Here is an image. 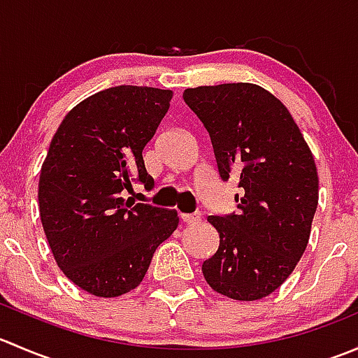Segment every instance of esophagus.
Wrapping results in <instances>:
<instances>
[{
    "mask_svg": "<svg viewBox=\"0 0 358 358\" xmlns=\"http://www.w3.org/2000/svg\"><path fill=\"white\" fill-rule=\"evenodd\" d=\"M180 218H182V222L185 223V225H194V223L201 222V213H190V215H182Z\"/></svg>",
    "mask_w": 358,
    "mask_h": 358,
    "instance_id": "obj_1",
    "label": "esophagus"
}]
</instances>
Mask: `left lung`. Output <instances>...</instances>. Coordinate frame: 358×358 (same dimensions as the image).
I'll return each instance as SVG.
<instances>
[{
    "mask_svg": "<svg viewBox=\"0 0 358 358\" xmlns=\"http://www.w3.org/2000/svg\"><path fill=\"white\" fill-rule=\"evenodd\" d=\"M183 100L211 138L220 178H237L241 189L237 211L208 216L220 246L202 263L206 282L239 301L265 298L308 244L319 202L315 161L289 110L259 86H197Z\"/></svg>",
    "mask_w": 358,
    "mask_h": 358,
    "instance_id": "8db88e82",
    "label": "left lung"
}]
</instances>
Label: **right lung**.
Masks as SVG:
<instances>
[{"instance_id":"add662e5","label":"right lung","mask_w":358,"mask_h":358,"mask_svg":"<svg viewBox=\"0 0 358 358\" xmlns=\"http://www.w3.org/2000/svg\"><path fill=\"white\" fill-rule=\"evenodd\" d=\"M173 93L121 85L83 100L57 129L39 176V215L67 279L100 298L135 289L178 227L173 209L124 199L154 187L142 152Z\"/></svg>"}]
</instances>
